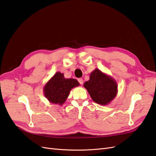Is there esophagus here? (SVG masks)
Masks as SVG:
<instances>
[{
  "mask_svg": "<svg viewBox=\"0 0 156 156\" xmlns=\"http://www.w3.org/2000/svg\"><path fill=\"white\" fill-rule=\"evenodd\" d=\"M78 81L80 83V84H83V79H81V78L78 79Z\"/></svg>",
  "mask_w": 156,
  "mask_h": 156,
  "instance_id": "esophagus-1",
  "label": "esophagus"
}]
</instances>
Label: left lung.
<instances>
[{"label": "left lung", "instance_id": "left-lung-1", "mask_svg": "<svg viewBox=\"0 0 156 156\" xmlns=\"http://www.w3.org/2000/svg\"><path fill=\"white\" fill-rule=\"evenodd\" d=\"M92 100L98 104L108 105L118 93V84L111 76L96 69L90 75V79L84 83Z\"/></svg>", "mask_w": 156, "mask_h": 156}]
</instances>
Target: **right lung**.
I'll return each instance as SVG.
<instances>
[{
  "instance_id": "right-lung-1",
  "label": "right lung",
  "mask_w": 156,
  "mask_h": 156,
  "mask_svg": "<svg viewBox=\"0 0 156 156\" xmlns=\"http://www.w3.org/2000/svg\"><path fill=\"white\" fill-rule=\"evenodd\" d=\"M78 86L79 83L76 79H66L64 73L58 72L45 84L44 94L50 103L62 105L68 98L71 90Z\"/></svg>"
}]
</instances>
